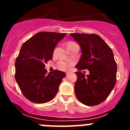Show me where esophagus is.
<instances>
[{"label": "esophagus", "instance_id": "1", "mask_svg": "<svg viewBox=\"0 0 130 130\" xmlns=\"http://www.w3.org/2000/svg\"><path fill=\"white\" fill-rule=\"evenodd\" d=\"M70 74V72H68V73H66V76H68Z\"/></svg>", "mask_w": 130, "mask_h": 130}]
</instances>
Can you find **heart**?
Here are the masks:
<instances>
[{
    "mask_svg": "<svg viewBox=\"0 0 130 130\" xmlns=\"http://www.w3.org/2000/svg\"><path fill=\"white\" fill-rule=\"evenodd\" d=\"M73 42H69L68 44L69 43H72ZM72 64L71 62H66V61H60L57 64V66H58V69L60 70L65 71V72H68V71L70 70L71 68H72Z\"/></svg>",
    "mask_w": 130,
    "mask_h": 130,
    "instance_id": "b5f03b06",
    "label": "heart"
}]
</instances>
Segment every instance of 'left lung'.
I'll use <instances>...</instances> for the list:
<instances>
[{"mask_svg":"<svg viewBox=\"0 0 130 130\" xmlns=\"http://www.w3.org/2000/svg\"><path fill=\"white\" fill-rule=\"evenodd\" d=\"M70 35L79 43L82 52L75 66L79 70L75 72V94L85 105H98L107 99L117 82V65L112 49L97 34ZM86 69L90 73L87 76L80 72Z\"/></svg>","mask_w":130,"mask_h":130,"instance_id":"8db88e82","label":"left lung"}]
</instances>
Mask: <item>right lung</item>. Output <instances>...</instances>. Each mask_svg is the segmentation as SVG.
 Wrapping results in <instances>:
<instances>
[{"mask_svg":"<svg viewBox=\"0 0 130 130\" xmlns=\"http://www.w3.org/2000/svg\"><path fill=\"white\" fill-rule=\"evenodd\" d=\"M66 33L40 32L23 44L15 63V78L23 94L33 103L44 104L57 94L66 73L47 74L45 63L52 60L55 46Z\"/></svg>","mask_w":130,"mask_h":130,"instance_id":"obj_1","label":"right lung"}]
</instances>
